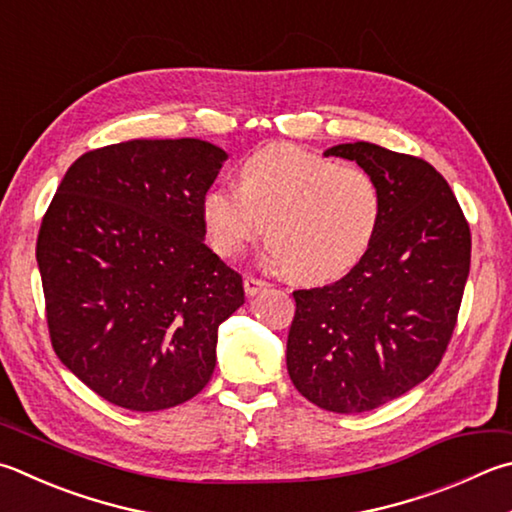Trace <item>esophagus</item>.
<instances>
[{
	"label": "esophagus",
	"instance_id": "34e87169",
	"mask_svg": "<svg viewBox=\"0 0 512 512\" xmlns=\"http://www.w3.org/2000/svg\"><path fill=\"white\" fill-rule=\"evenodd\" d=\"M266 286H268V282L259 280V277L246 275V280H244V291H246V295H257L259 291H264Z\"/></svg>",
	"mask_w": 512,
	"mask_h": 512
}]
</instances>
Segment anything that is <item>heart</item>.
Masks as SVG:
<instances>
[{"label":"heart","instance_id":"b5f03b06","mask_svg":"<svg viewBox=\"0 0 512 512\" xmlns=\"http://www.w3.org/2000/svg\"><path fill=\"white\" fill-rule=\"evenodd\" d=\"M210 246L237 257L264 230L268 253L302 284L347 275L369 253L383 219L374 176L293 145L248 154L237 185H212L201 197Z\"/></svg>","mask_w":512,"mask_h":512}]
</instances>
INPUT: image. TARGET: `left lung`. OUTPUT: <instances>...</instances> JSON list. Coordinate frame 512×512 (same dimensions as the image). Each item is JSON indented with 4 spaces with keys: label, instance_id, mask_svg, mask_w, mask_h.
I'll list each match as a JSON object with an SVG mask.
<instances>
[{
    "label": "left lung",
    "instance_id": "obj_1",
    "mask_svg": "<svg viewBox=\"0 0 512 512\" xmlns=\"http://www.w3.org/2000/svg\"><path fill=\"white\" fill-rule=\"evenodd\" d=\"M383 194L369 253L342 280L293 291L286 342L293 385L322 410L369 412L439 367L470 273V226L448 181L418 156L345 143Z\"/></svg>",
    "mask_w": 512,
    "mask_h": 512
}]
</instances>
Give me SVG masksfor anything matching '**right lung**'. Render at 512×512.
Instances as JSON below:
<instances>
[{"label": "right lung", "instance_id": "1", "mask_svg": "<svg viewBox=\"0 0 512 512\" xmlns=\"http://www.w3.org/2000/svg\"><path fill=\"white\" fill-rule=\"evenodd\" d=\"M228 154L199 138L127 141L82 154L37 235L58 358L105 401L159 412L215 371L217 331L244 282L203 244L201 197Z\"/></svg>", "mask_w": 512, "mask_h": 512}]
</instances>
